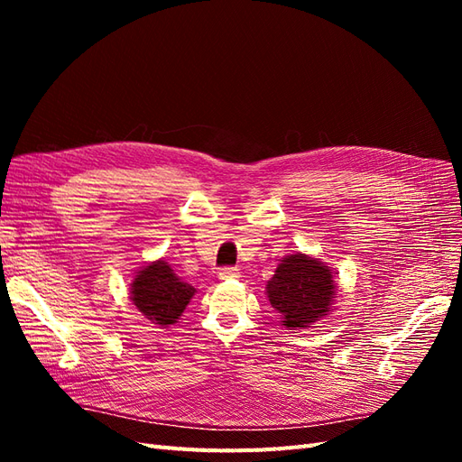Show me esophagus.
Wrapping results in <instances>:
<instances>
[{
  "label": "esophagus",
  "mask_w": 462,
  "mask_h": 462,
  "mask_svg": "<svg viewBox=\"0 0 462 462\" xmlns=\"http://www.w3.org/2000/svg\"><path fill=\"white\" fill-rule=\"evenodd\" d=\"M217 275H219L221 282H227V279H236V277H239L241 272L236 270V268H221Z\"/></svg>",
  "instance_id": "esophagus-1"
}]
</instances>
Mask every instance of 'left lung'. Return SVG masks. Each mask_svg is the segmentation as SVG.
I'll use <instances>...</instances> for the list:
<instances>
[{
	"instance_id": "obj_1",
	"label": "left lung",
	"mask_w": 462,
	"mask_h": 462,
	"mask_svg": "<svg viewBox=\"0 0 462 462\" xmlns=\"http://www.w3.org/2000/svg\"><path fill=\"white\" fill-rule=\"evenodd\" d=\"M335 285L328 265L306 256L292 254L277 265L268 282V299L282 314L285 328H310V324L329 312Z\"/></svg>"
}]
</instances>
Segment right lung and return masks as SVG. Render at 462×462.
<instances>
[{"mask_svg": "<svg viewBox=\"0 0 462 462\" xmlns=\"http://www.w3.org/2000/svg\"><path fill=\"white\" fill-rule=\"evenodd\" d=\"M194 292L197 289L180 282L170 268V263L158 260L136 273L131 299L136 310L148 318L152 324L170 326L183 314Z\"/></svg>", "mask_w": 462, "mask_h": 462, "instance_id": "obj_1", "label": "right lung"}]
</instances>
